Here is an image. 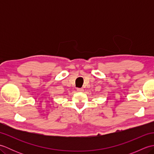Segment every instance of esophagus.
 <instances>
[{
    "label": "esophagus",
    "instance_id": "esophagus-1",
    "mask_svg": "<svg viewBox=\"0 0 154 154\" xmlns=\"http://www.w3.org/2000/svg\"><path fill=\"white\" fill-rule=\"evenodd\" d=\"M77 92H83L84 89H82V88H79V89H77Z\"/></svg>",
    "mask_w": 154,
    "mask_h": 154
}]
</instances>
